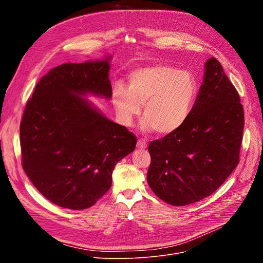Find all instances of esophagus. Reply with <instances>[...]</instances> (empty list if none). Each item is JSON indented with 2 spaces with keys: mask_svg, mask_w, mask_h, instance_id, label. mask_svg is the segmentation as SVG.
Returning a JSON list of instances; mask_svg holds the SVG:
<instances>
[{
  "mask_svg": "<svg viewBox=\"0 0 263 263\" xmlns=\"http://www.w3.org/2000/svg\"><path fill=\"white\" fill-rule=\"evenodd\" d=\"M146 142L144 141V140H142V139H138V141H137V147L138 148H145L146 147Z\"/></svg>",
  "mask_w": 263,
  "mask_h": 263,
  "instance_id": "1",
  "label": "esophagus"
}]
</instances>
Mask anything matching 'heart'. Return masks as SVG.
Returning <instances> with one entry per match:
<instances>
[{"label":"heart","mask_w":263,"mask_h":263,"mask_svg":"<svg viewBox=\"0 0 263 263\" xmlns=\"http://www.w3.org/2000/svg\"><path fill=\"white\" fill-rule=\"evenodd\" d=\"M199 83L189 70L164 64L144 66L128 76V87L117 85L112 102L123 124L130 126L143 104L142 128L160 135L178 131L189 120Z\"/></svg>","instance_id":"1"}]
</instances>
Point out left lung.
Listing matches in <instances>:
<instances>
[{"instance_id": "8db88e82", "label": "left lung", "mask_w": 263, "mask_h": 263, "mask_svg": "<svg viewBox=\"0 0 263 263\" xmlns=\"http://www.w3.org/2000/svg\"><path fill=\"white\" fill-rule=\"evenodd\" d=\"M243 125L239 95L211 57L189 120L178 131L148 144V186L174 206L210 196L239 162Z\"/></svg>"}]
</instances>
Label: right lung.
I'll list each match as a JSON object with an SVG mask.
<instances>
[{"label":"right lung","instance_id":"right-lung-1","mask_svg":"<svg viewBox=\"0 0 263 263\" xmlns=\"http://www.w3.org/2000/svg\"><path fill=\"white\" fill-rule=\"evenodd\" d=\"M110 59L52 68L36 84L24 111L23 168L37 191L63 208L95 205L111 187L116 164L137 142L126 127L84 99H111Z\"/></svg>","mask_w":263,"mask_h":263}]
</instances>
